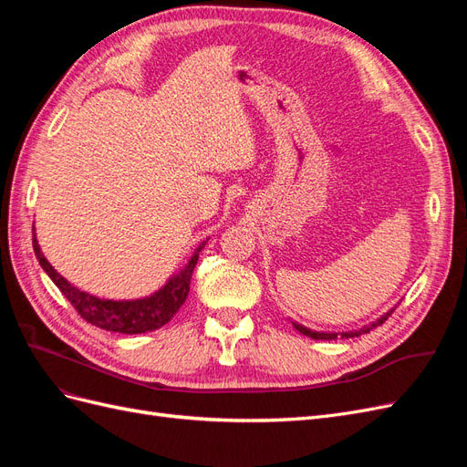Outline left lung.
<instances>
[{"label": "left lung", "mask_w": 467, "mask_h": 467, "mask_svg": "<svg viewBox=\"0 0 467 467\" xmlns=\"http://www.w3.org/2000/svg\"><path fill=\"white\" fill-rule=\"evenodd\" d=\"M393 314V309L389 314H386L384 317H379L378 321H374L370 327H366V329H360V331H350V333H341V338H348V337H360L362 333H368L370 329H374V327H378V325H381L384 323L389 316ZM296 329H298L302 335H306V337H312V338H317V341H331V338H337V335L338 333H317V331H312V329H307V327H304V325H300V323H292Z\"/></svg>", "instance_id": "obj_1"}]
</instances>
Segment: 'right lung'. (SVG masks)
I'll use <instances>...</instances> for the list:
<instances>
[{
    "label": "right lung",
    "instance_id": "1",
    "mask_svg": "<svg viewBox=\"0 0 467 467\" xmlns=\"http://www.w3.org/2000/svg\"><path fill=\"white\" fill-rule=\"evenodd\" d=\"M33 247L40 266L45 268L54 285L60 288V292L66 296V300L74 306V309L83 319L95 325V327H101L107 331L138 335V333L160 329L161 325L171 321V317L179 312V307L185 304L189 288H191L194 265L199 261V253L204 247V244H201L199 249L194 251L189 265L182 268L179 275L169 278V282L160 292H155L153 296H150V298L130 300V302L101 300V298H95V296L88 292L78 290L76 286L69 285L64 276H60L54 271L52 265L47 261V257L42 255L35 235H33Z\"/></svg>",
    "mask_w": 467,
    "mask_h": 467
}]
</instances>
